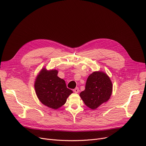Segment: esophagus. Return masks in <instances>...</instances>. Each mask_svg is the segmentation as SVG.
Masks as SVG:
<instances>
[{
    "label": "esophagus",
    "instance_id": "1",
    "mask_svg": "<svg viewBox=\"0 0 146 146\" xmlns=\"http://www.w3.org/2000/svg\"><path fill=\"white\" fill-rule=\"evenodd\" d=\"M74 92L75 93H78V92H79V88H75V89H74Z\"/></svg>",
    "mask_w": 146,
    "mask_h": 146
}]
</instances>
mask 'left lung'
<instances>
[{"mask_svg":"<svg viewBox=\"0 0 146 146\" xmlns=\"http://www.w3.org/2000/svg\"><path fill=\"white\" fill-rule=\"evenodd\" d=\"M112 90L109 76L103 71H95L88 76L85 90L80 96L86 106L95 110L110 99Z\"/></svg>","mask_w":146,"mask_h":146,"instance_id":"8db88e82","label":"left lung"}]
</instances>
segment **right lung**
Listing matches in <instances>:
<instances>
[{
    "label": "right lung",
    "instance_id": "add662e5",
    "mask_svg": "<svg viewBox=\"0 0 146 146\" xmlns=\"http://www.w3.org/2000/svg\"><path fill=\"white\" fill-rule=\"evenodd\" d=\"M56 70L41 69L36 78L35 89L40 101L44 105L57 109L64 105L73 92L67 88L65 81L57 76Z\"/></svg>",
    "mask_w": 146,
    "mask_h": 146
}]
</instances>
